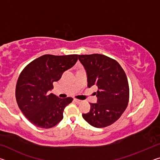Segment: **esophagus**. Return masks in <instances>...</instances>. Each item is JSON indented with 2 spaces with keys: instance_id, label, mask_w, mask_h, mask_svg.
Listing matches in <instances>:
<instances>
[{
  "instance_id": "obj_1",
  "label": "esophagus",
  "mask_w": 160,
  "mask_h": 160,
  "mask_svg": "<svg viewBox=\"0 0 160 160\" xmlns=\"http://www.w3.org/2000/svg\"><path fill=\"white\" fill-rule=\"evenodd\" d=\"M73 101H74L75 102H76V103H78V104H80V103L81 102V100H79V99H73Z\"/></svg>"
}]
</instances>
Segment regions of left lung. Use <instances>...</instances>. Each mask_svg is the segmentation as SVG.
Listing matches in <instances>:
<instances>
[{
  "instance_id": "8db88e82",
  "label": "left lung",
  "mask_w": 160,
  "mask_h": 160,
  "mask_svg": "<svg viewBox=\"0 0 160 160\" xmlns=\"http://www.w3.org/2000/svg\"><path fill=\"white\" fill-rule=\"evenodd\" d=\"M78 59L88 75V87L95 85L97 102L82 113L87 122L95 128L112 125L121 117L129 100L128 79L117 61L102 54L79 55Z\"/></svg>"
}]
</instances>
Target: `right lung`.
<instances>
[{
  "label": "right lung",
  "instance_id": "1",
  "mask_svg": "<svg viewBox=\"0 0 160 160\" xmlns=\"http://www.w3.org/2000/svg\"><path fill=\"white\" fill-rule=\"evenodd\" d=\"M78 55L46 54L29 63L18 78L15 89L18 105L25 117L37 127L50 128L63 118V111L72 97L61 99L50 90L53 82L76 63Z\"/></svg>",
  "mask_w": 160,
  "mask_h": 160
}]
</instances>
